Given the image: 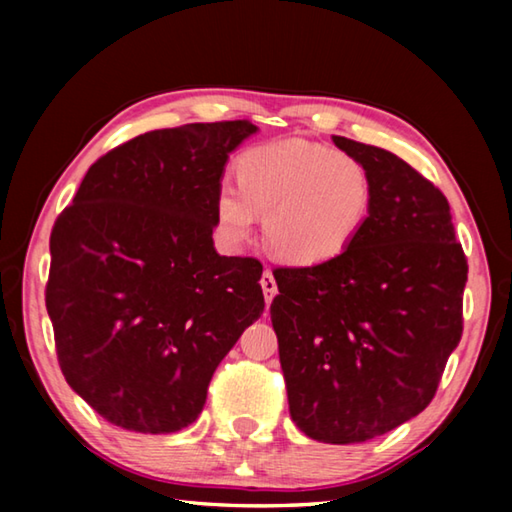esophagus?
<instances>
[{"label":"esophagus","instance_id":"esophagus-1","mask_svg":"<svg viewBox=\"0 0 512 512\" xmlns=\"http://www.w3.org/2000/svg\"><path fill=\"white\" fill-rule=\"evenodd\" d=\"M259 284H262L266 305H271L273 298H275V293H277V284H275L273 273H271V271H264V273H262V280H259Z\"/></svg>","mask_w":512,"mask_h":512}]
</instances>
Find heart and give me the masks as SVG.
<instances>
[{
    "mask_svg": "<svg viewBox=\"0 0 512 512\" xmlns=\"http://www.w3.org/2000/svg\"><path fill=\"white\" fill-rule=\"evenodd\" d=\"M237 187L221 183L214 221L221 237L241 246L253 237L257 214L273 253L298 266L343 255L375 203V183L359 158L323 144L284 140L255 146L235 164Z\"/></svg>",
    "mask_w": 512,
    "mask_h": 512,
    "instance_id": "b5f03b06",
    "label": "heart"
}]
</instances>
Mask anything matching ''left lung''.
<instances>
[{
  "mask_svg": "<svg viewBox=\"0 0 512 512\" xmlns=\"http://www.w3.org/2000/svg\"><path fill=\"white\" fill-rule=\"evenodd\" d=\"M366 164L375 203L332 262L275 268L271 320L305 436L363 443L424 411L463 334L467 259L449 203L395 153L332 135Z\"/></svg>",
  "mask_w": 512,
  "mask_h": 512,
  "instance_id": "1",
  "label": "left lung"
}]
</instances>
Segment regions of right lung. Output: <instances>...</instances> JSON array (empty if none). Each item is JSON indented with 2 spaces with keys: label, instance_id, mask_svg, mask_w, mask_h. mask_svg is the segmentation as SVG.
<instances>
[{
  "label": "right lung",
  "instance_id": "1",
  "mask_svg": "<svg viewBox=\"0 0 512 512\" xmlns=\"http://www.w3.org/2000/svg\"><path fill=\"white\" fill-rule=\"evenodd\" d=\"M246 119L144 133L92 164L51 230L45 291L60 370L103 420L171 433L262 316V264L214 250V198Z\"/></svg>",
  "mask_w": 512,
  "mask_h": 512
}]
</instances>
